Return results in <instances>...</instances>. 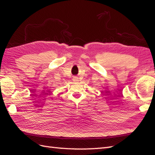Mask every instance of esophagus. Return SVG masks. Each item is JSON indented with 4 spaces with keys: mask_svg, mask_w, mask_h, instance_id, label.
<instances>
[{
    "mask_svg": "<svg viewBox=\"0 0 155 155\" xmlns=\"http://www.w3.org/2000/svg\"><path fill=\"white\" fill-rule=\"evenodd\" d=\"M73 81H78V77H73Z\"/></svg>",
    "mask_w": 155,
    "mask_h": 155,
    "instance_id": "esophagus-1",
    "label": "esophagus"
}]
</instances>
